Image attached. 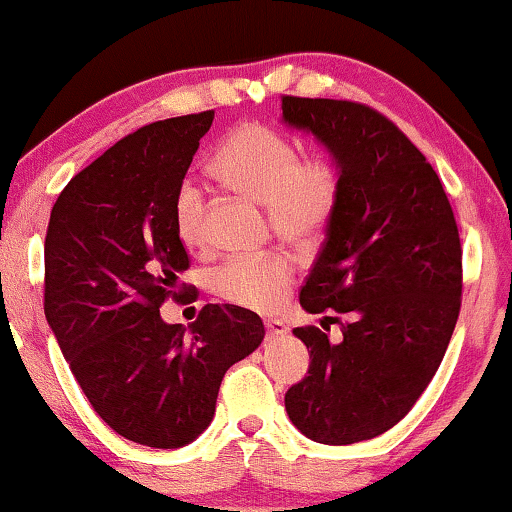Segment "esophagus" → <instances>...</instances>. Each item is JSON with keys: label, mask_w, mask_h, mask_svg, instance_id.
Wrapping results in <instances>:
<instances>
[{"label": "esophagus", "mask_w": 512, "mask_h": 512, "mask_svg": "<svg viewBox=\"0 0 512 512\" xmlns=\"http://www.w3.org/2000/svg\"><path fill=\"white\" fill-rule=\"evenodd\" d=\"M265 330H268L270 337H279V335H286V332H288L284 321H279V318H265Z\"/></svg>", "instance_id": "34e87169"}]
</instances>
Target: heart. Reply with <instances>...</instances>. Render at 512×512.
Listing matches in <instances>:
<instances>
[{
	"label": "heart",
	"mask_w": 512,
	"mask_h": 512,
	"mask_svg": "<svg viewBox=\"0 0 512 512\" xmlns=\"http://www.w3.org/2000/svg\"><path fill=\"white\" fill-rule=\"evenodd\" d=\"M214 175L249 201L265 205L272 231L295 247H314L330 226L342 194V173L330 154L300 157L284 133L247 122L228 133L214 154ZM173 219L184 247L205 244V201L194 182L175 191ZM293 284V263L284 254L235 258L212 274V291L228 305L268 311Z\"/></svg>",
	"instance_id": "heart-1"
}]
</instances>
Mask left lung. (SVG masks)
<instances>
[{"label": "left lung", "mask_w": 512, "mask_h": 512, "mask_svg": "<svg viewBox=\"0 0 512 512\" xmlns=\"http://www.w3.org/2000/svg\"><path fill=\"white\" fill-rule=\"evenodd\" d=\"M281 110L342 173L300 305L325 330L342 325L344 339L293 330L311 362L286 392V413L307 439L348 446L395 427L439 369L462 305V244L439 175L379 110L302 96H284Z\"/></svg>", "instance_id": "left-lung-1"}]
</instances>
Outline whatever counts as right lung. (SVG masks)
<instances>
[{
    "label": "right lung",
    "instance_id": "obj_1",
    "mask_svg": "<svg viewBox=\"0 0 512 512\" xmlns=\"http://www.w3.org/2000/svg\"><path fill=\"white\" fill-rule=\"evenodd\" d=\"M214 110L129 133L66 184L46 233L48 325L92 409L150 448H182L214 418L228 367L263 342L261 316L205 305L189 328L159 307L184 300L189 256L173 201Z\"/></svg>",
    "mask_w": 512,
    "mask_h": 512
}]
</instances>
